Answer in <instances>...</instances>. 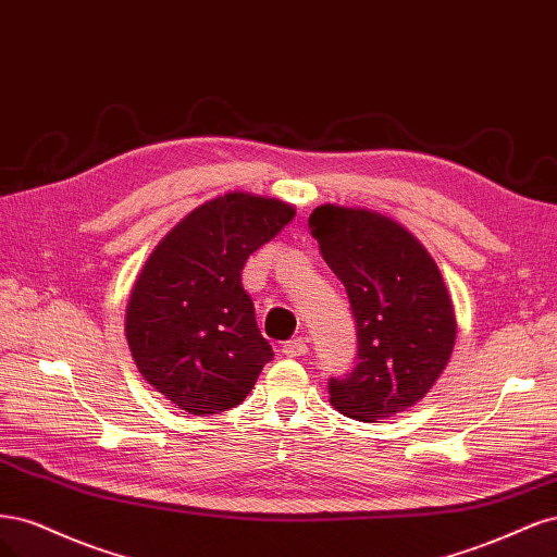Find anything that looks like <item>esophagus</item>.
<instances>
[{
  "mask_svg": "<svg viewBox=\"0 0 557 557\" xmlns=\"http://www.w3.org/2000/svg\"><path fill=\"white\" fill-rule=\"evenodd\" d=\"M302 354H308V339L305 337H294V339H289V343L282 345V356H286V358H296Z\"/></svg>",
  "mask_w": 557,
  "mask_h": 557,
  "instance_id": "obj_1",
  "label": "esophagus"
}]
</instances>
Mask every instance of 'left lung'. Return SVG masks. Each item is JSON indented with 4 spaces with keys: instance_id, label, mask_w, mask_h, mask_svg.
<instances>
[{
    "instance_id": "1",
    "label": "left lung",
    "mask_w": 557,
    "mask_h": 557,
    "mask_svg": "<svg viewBox=\"0 0 557 557\" xmlns=\"http://www.w3.org/2000/svg\"><path fill=\"white\" fill-rule=\"evenodd\" d=\"M312 236L343 280L356 319L358 358L331 380V405L376 423L417 405L435 386L456 345V312L435 259L414 233L370 208L324 203Z\"/></svg>"
}]
</instances>
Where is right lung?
<instances>
[{
  "label": "right lung",
  "mask_w": 557,
  "mask_h": 557,
  "mask_svg": "<svg viewBox=\"0 0 557 557\" xmlns=\"http://www.w3.org/2000/svg\"><path fill=\"white\" fill-rule=\"evenodd\" d=\"M294 214L292 203L271 196H214L177 222L140 268L124 333L143 380L175 407L196 417L236 407L273 358L240 273Z\"/></svg>",
  "instance_id": "add662e5"
}]
</instances>
